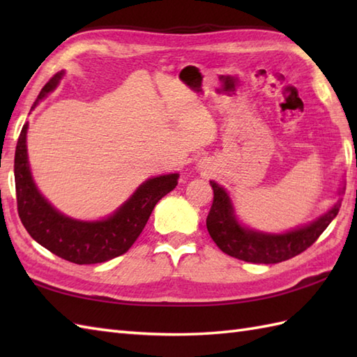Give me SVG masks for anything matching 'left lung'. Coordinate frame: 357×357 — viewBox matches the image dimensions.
<instances>
[{
    "instance_id": "1",
    "label": "left lung",
    "mask_w": 357,
    "mask_h": 357,
    "mask_svg": "<svg viewBox=\"0 0 357 357\" xmlns=\"http://www.w3.org/2000/svg\"><path fill=\"white\" fill-rule=\"evenodd\" d=\"M210 184L213 187V204L207 216V230L211 239L225 255L253 264H278L305 252L336 218L340 207L337 202L328 213L298 230L265 234L241 227L233 215L229 195L215 181H210Z\"/></svg>"
}]
</instances>
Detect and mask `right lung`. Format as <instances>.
Segmentation results:
<instances>
[{"label": "right lung", "mask_w": 357, "mask_h": 357, "mask_svg": "<svg viewBox=\"0 0 357 357\" xmlns=\"http://www.w3.org/2000/svg\"><path fill=\"white\" fill-rule=\"evenodd\" d=\"M63 72L49 79L36 102L52 92ZM32 107V109H33ZM27 126L22 127L15 150V188L18 215L24 229L38 244L73 264H100L126 253L138 239L158 201L178 185V173L146 181L115 215L96 222H82L59 213L33 184L26 149Z\"/></svg>", "instance_id": "1"}]
</instances>
